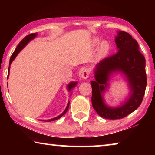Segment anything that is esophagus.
<instances>
[{
    "label": "esophagus",
    "instance_id": "34e87169",
    "mask_svg": "<svg viewBox=\"0 0 155 155\" xmlns=\"http://www.w3.org/2000/svg\"><path fill=\"white\" fill-rule=\"evenodd\" d=\"M82 78L83 80H87L90 76V71L87 68H84L82 71Z\"/></svg>",
    "mask_w": 155,
    "mask_h": 155
}]
</instances>
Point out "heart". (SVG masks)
I'll return each instance as SVG.
<instances>
[{"instance_id": "1", "label": "heart", "mask_w": 155, "mask_h": 155, "mask_svg": "<svg viewBox=\"0 0 155 155\" xmlns=\"http://www.w3.org/2000/svg\"><path fill=\"white\" fill-rule=\"evenodd\" d=\"M99 42V38H95L93 40V44L94 45H97ZM110 44L107 41H103L99 44L98 49H97V56L99 58H102L106 56H107L110 51Z\"/></svg>"}]
</instances>
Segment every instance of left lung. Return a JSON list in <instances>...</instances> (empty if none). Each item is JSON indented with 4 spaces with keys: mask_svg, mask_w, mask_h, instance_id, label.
<instances>
[{
    "mask_svg": "<svg viewBox=\"0 0 155 155\" xmlns=\"http://www.w3.org/2000/svg\"><path fill=\"white\" fill-rule=\"evenodd\" d=\"M117 53L97 63L94 68L92 88V107L101 117L120 119L136 110L140 105L147 85L145 58L139 51V45L128 33L117 31L115 37ZM121 74L128 82L130 91L128 98L116 107L105 104L103 93L108 88V82L115 74Z\"/></svg>",
    "mask_w": 155,
    "mask_h": 155,
    "instance_id": "1",
    "label": "left lung"
}]
</instances>
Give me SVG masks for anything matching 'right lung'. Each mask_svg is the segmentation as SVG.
I'll list each match as a JSON object with an SVG mask.
<instances>
[{"label":"right lung","instance_id":"1","mask_svg":"<svg viewBox=\"0 0 155 155\" xmlns=\"http://www.w3.org/2000/svg\"><path fill=\"white\" fill-rule=\"evenodd\" d=\"M37 33H33V34H30V35H27L25 37L24 39H23L22 41H20V43L18 44V46H17V48H15V51L13 52V54H12L11 57H10V63H9V68H8V77H9V73H10V65H11V63L12 61L15 60V58H16V56H18V54L20 53L22 49H23V48L25 47V46L27 45V44L29 43V41H31V40L35 39V38L37 37ZM78 84V82H71L70 83L68 84L67 85V89H68V92H71V90H73V89ZM72 94V93H71ZM69 104H70V101H68V104H67V107L65 108V109L64 110V111L63 112L62 114H61L60 115L56 116V117L55 118H51V119H48V120H41V121H45V122H50V121H54V120H58L59 118L62 117V116L64 115V114L66 113L68 109L69 108Z\"/></svg>","mask_w":155,"mask_h":155}]
</instances>
